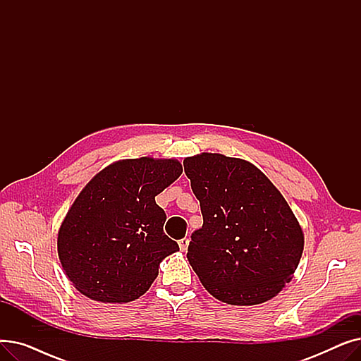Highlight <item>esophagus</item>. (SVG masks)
<instances>
[{"mask_svg": "<svg viewBox=\"0 0 361 361\" xmlns=\"http://www.w3.org/2000/svg\"><path fill=\"white\" fill-rule=\"evenodd\" d=\"M178 245H180V250H181V252H185L187 247H188V238H181V240L178 241Z\"/></svg>", "mask_w": 361, "mask_h": 361, "instance_id": "1", "label": "esophagus"}]
</instances>
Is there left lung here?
<instances>
[{"instance_id": "1", "label": "left lung", "mask_w": 361, "mask_h": 361, "mask_svg": "<svg viewBox=\"0 0 361 361\" xmlns=\"http://www.w3.org/2000/svg\"><path fill=\"white\" fill-rule=\"evenodd\" d=\"M202 228L187 259L219 301L255 306L278 295L298 267L305 234L281 192L252 162L222 154L184 159Z\"/></svg>"}]
</instances>
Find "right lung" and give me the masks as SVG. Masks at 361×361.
<instances>
[{"label": "right lung", "mask_w": 361, "mask_h": 361, "mask_svg": "<svg viewBox=\"0 0 361 361\" xmlns=\"http://www.w3.org/2000/svg\"><path fill=\"white\" fill-rule=\"evenodd\" d=\"M181 173L173 158L121 159L83 187L56 238L75 290L94 301L128 302L150 288L159 263L180 250L164 233L166 215L155 197Z\"/></svg>", "instance_id": "obj_1"}]
</instances>
